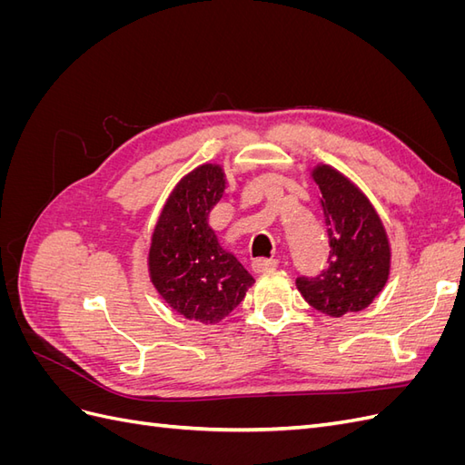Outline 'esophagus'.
Here are the masks:
<instances>
[{
    "mask_svg": "<svg viewBox=\"0 0 465 465\" xmlns=\"http://www.w3.org/2000/svg\"><path fill=\"white\" fill-rule=\"evenodd\" d=\"M277 265H279L277 258H256V260H252V270H254L256 273H263L267 270H275Z\"/></svg>",
    "mask_w": 465,
    "mask_h": 465,
    "instance_id": "34e87169",
    "label": "esophagus"
}]
</instances>
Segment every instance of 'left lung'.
Listing matches in <instances>:
<instances>
[{
	"label": "left lung",
	"instance_id": "left-lung-1",
	"mask_svg": "<svg viewBox=\"0 0 465 465\" xmlns=\"http://www.w3.org/2000/svg\"><path fill=\"white\" fill-rule=\"evenodd\" d=\"M312 178L322 193L330 256L318 275L297 277L304 301L340 318L367 308L390 273V244L374 207L331 166H318Z\"/></svg>",
	"mask_w": 465,
	"mask_h": 465
}]
</instances>
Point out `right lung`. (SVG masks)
Returning <instances> with one entry per match:
<instances>
[{"label":"right lung","instance_id":"add662e5","mask_svg":"<svg viewBox=\"0 0 465 465\" xmlns=\"http://www.w3.org/2000/svg\"><path fill=\"white\" fill-rule=\"evenodd\" d=\"M224 192L221 166L202 164L180 180L154 227L149 250L153 285L188 320L215 323L241 304L254 283L207 224Z\"/></svg>","mask_w":465,"mask_h":465}]
</instances>
